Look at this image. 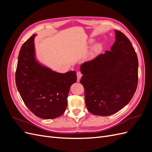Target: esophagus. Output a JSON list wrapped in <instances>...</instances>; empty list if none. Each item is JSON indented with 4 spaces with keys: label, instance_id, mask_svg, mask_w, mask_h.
I'll return each mask as SVG.
<instances>
[{
    "label": "esophagus",
    "instance_id": "esophagus-1",
    "mask_svg": "<svg viewBox=\"0 0 152 152\" xmlns=\"http://www.w3.org/2000/svg\"><path fill=\"white\" fill-rule=\"evenodd\" d=\"M82 76V73L80 72H77V81L78 82L80 80Z\"/></svg>",
    "mask_w": 152,
    "mask_h": 152
}]
</instances>
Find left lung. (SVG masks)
<instances>
[{
  "label": "left lung",
  "instance_id": "8db88e82",
  "mask_svg": "<svg viewBox=\"0 0 152 152\" xmlns=\"http://www.w3.org/2000/svg\"><path fill=\"white\" fill-rule=\"evenodd\" d=\"M111 50L100 54L80 66L87 110L96 115L108 116L127 105L138 82V60L131 42L115 30Z\"/></svg>",
  "mask_w": 152,
  "mask_h": 152
}]
</instances>
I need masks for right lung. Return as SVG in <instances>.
I'll use <instances>...</instances> for the list:
<instances>
[{
	"label": "right lung",
	"mask_w": 152,
	"mask_h": 152,
	"mask_svg": "<svg viewBox=\"0 0 152 152\" xmlns=\"http://www.w3.org/2000/svg\"><path fill=\"white\" fill-rule=\"evenodd\" d=\"M34 34L23 44L18 56L16 84L23 102L37 117L53 119L63 114L75 71L57 73L41 65L35 57Z\"/></svg>",
	"instance_id": "add662e5"
}]
</instances>
